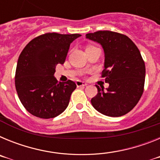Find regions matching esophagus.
I'll return each mask as SVG.
<instances>
[{
	"label": "esophagus",
	"mask_w": 160,
	"mask_h": 160,
	"mask_svg": "<svg viewBox=\"0 0 160 160\" xmlns=\"http://www.w3.org/2000/svg\"><path fill=\"white\" fill-rule=\"evenodd\" d=\"M76 85H77L78 87H86V86H87V83H85L84 82H82V81H77L76 82Z\"/></svg>",
	"instance_id": "obj_1"
}]
</instances>
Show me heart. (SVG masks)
I'll use <instances>...</instances> for the list:
<instances>
[{"mask_svg": "<svg viewBox=\"0 0 160 160\" xmlns=\"http://www.w3.org/2000/svg\"><path fill=\"white\" fill-rule=\"evenodd\" d=\"M90 47H92V46H89V47H88V48H90Z\"/></svg>", "mask_w": 160, "mask_h": 160, "instance_id": "b5f03b06", "label": "heart"}]
</instances>
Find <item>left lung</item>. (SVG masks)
Wrapping results in <instances>:
<instances>
[{
  "label": "left lung",
  "instance_id": "8db88e82",
  "mask_svg": "<svg viewBox=\"0 0 160 160\" xmlns=\"http://www.w3.org/2000/svg\"><path fill=\"white\" fill-rule=\"evenodd\" d=\"M86 36L102 46L105 62L102 78L109 83L107 90L96 85L98 94L91 104L104 115L122 116L136 106L143 93L146 69L140 52L122 33L104 30Z\"/></svg>",
  "mask_w": 160,
  "mask_h": 160
}]
</instances>
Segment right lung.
<instances>
[{
    "instance_id": "right-lung-1",
    "label": "right lung",
    "mask_w": 160,
    "mask_h": 160,
    "mask_svg": "<svg viewBox=\"0 0 160 160\" xmlns=\"http://www.w3.org/2000/svg\"><path fill=\"white\" fill-rule=\"evenodd\" d=\"M78 33L47 32L33 38L19 56L15 74L18 97L26 110L41 118H52L69 105L75 82H58L54 77L58 64L66 60L70 43Z\"/></svg>"
}]
</instances>
